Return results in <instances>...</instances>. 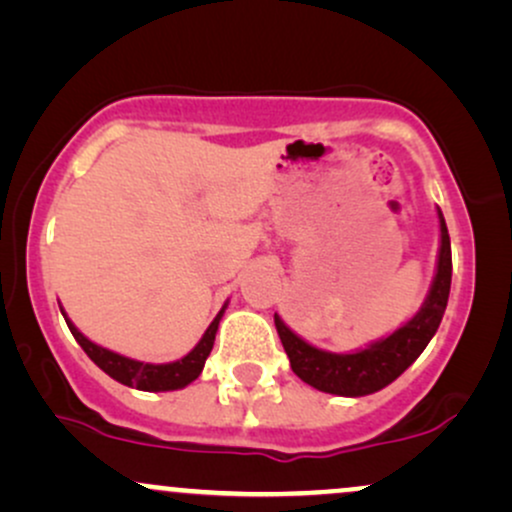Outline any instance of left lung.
I'll list each match as a JSON object with an SVG mask.
<instances>
[{
    "label": "left lung",
    "instance_id": "1",
    "mask_svg": "<svg viewBox=\"0 0 512 512\" xmlns=\"http://www.w3.org/2000/svg\"><path fill=\"white\" fill-rule=\"evenodd\" d=\"M440 219V255L436 279H433L428 298L421 305L407 325H402L390 337L366 346V349L354 351V354H332L303 342L298 334L274 315L276 332H279L281 344H284L286 356H289L293 373L303 383L313 385L315 390L330 392V395L342 397H363L370 392L383 390L397 380L407 370L421 351L426 349L431 337L436 334L440 320H443L445 308H448L450 281H452V255H450V236L445 226L443 214L438 209Z\"/></svg>",
    "mask_w": 512,
    "mask_h": 512
}]
</instances>
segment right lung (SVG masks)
I'll use <instances>...</instances> for the list:
<instances>
[{
    "instance_id": "right-lung-1",
    "label": "right lung",
    "mask_w": 512,
    "mask_h": 512,
    "mask_svg": "<svg viewBox=\"0 0 512 512\" xmlns=\"http://www.w3.org/2000/svg\"><path fill=\"white\" fill-rule=\"evenodd\" d=\"M223 308H226V305H223ZM221 315L223 310L214 317V322L207 327V332H204V337L199 339L195 349H192L185 358H180V361H173V363L134 361V358L120 356L115 354V351L93 344L91 339H86L69 320H67V327L72 330L74 339L81 344V349L86 351L88 358H91L98 368L105 370L110 378L117 380V383L137 387V390H146V392H166V390H180V387L190 385L192 380L199 378V373H202L204 368V361H207V356L211 354V346H214Z\"/></svg>"
}]
</instances>
